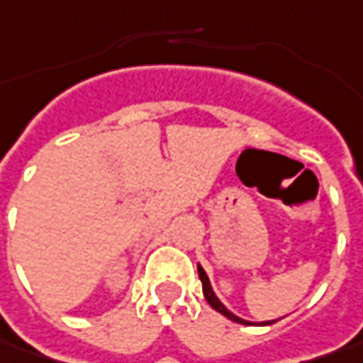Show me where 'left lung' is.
Segmentation results:
<instances>
[{
	"label": "left lung",
	"instance_id": "left-lung-1",
	"mask_svg": "<svg viewBox=\"0 0 363 363\" xmlns=\"http://www.w3.org/2000/svg\"><path fill=\"white\" fill-rule=\"evenodd\" d=\"M199 270V278H201V282H203V294H205V298H207V303L211 305L217 313H221V315H225L228 319H231V321H235V323H242V325H250L247 321H244V319H240L238 315H233L231 311H228V308L221 305V301L215 296V292H213L211 289V282H209V278H207V274H205V270L201 268V266H197ZM274 323V321H266V325Z\"/></svg>",
	"mask_w": 363,
	"mask_h": 363
}]
</instances>
